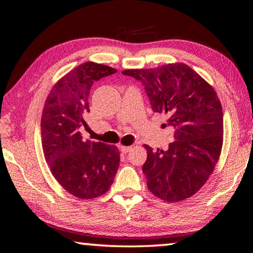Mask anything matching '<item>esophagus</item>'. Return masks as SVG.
Wrapping results in <instances>:
<instances>
[{
	"label": "esophagus",
	"mask_w": 253,
	"mask_h": 253,
	"mask_svg": "<svg viewBox=\"0 0 253 253\" xmlns=\"http://www.w3.org/2000/svg\"><path fill=\"white\" fill-rule=\"evenodd\" d=\"M120 150H121V152H122V153H127V152H129V151H130V150H131V147L121 146V147H120Z\"/></svg>",
	"instance_id": "1"
}]
</instances>
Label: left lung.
<instances>
[{"instance_id": "1", "label": "left lung", "mask_w": 253, "mask_h": 253, "mask_svg": "<svg viewBox=\"0 0 253 253\" xmlns=\"http://www.w3.org/2000/svg\"><path fill=\"white\" fill-rule=\"evenodd\" d=\"M122 74L141 82L152 111L166 114L174 129L168 150L153 151L144 144L142 171L149 190L168 202L195 195L212 174L223 146V111L215 90L184 63Z\"/></svg>"}]
</instances>
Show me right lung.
<instances>
[{
	"instance_id": "obj_1",
	"label": "right lung",
	"mask_w": 253,
	"mask_h": 253,
	"mask_svg": "<svg viewBox=\"0 0 253 253\" xmlns=\"http://www.w3.org/2000/svg\"><path fill=\"white\" fill-rule=\"evenodd\" d=\"M110 66L85 62L54 84L41 117V140L52 175L64 189L80 199H92L110 189L120 166L117 147L83 140L84 114L94 82L115 74Z\"/></svg>"
}]
</instances>
